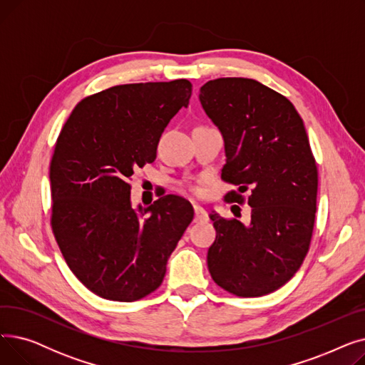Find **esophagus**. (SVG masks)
<instances>
[{
	"label": "esophagus",
	"instance_id": "esophagus-1",
	"mask_svg": "<svg viewBox=\"0 0 365 365\" xmlns=\"http://www.w3.org/2000/svg\"><path fill=\"white\" fill-rule=\"evenodd\" d=\"M194 212H195V217H194V222L195 223H200V222H204L207 220V212L200 207V205H194Z\"/></svg>",
	"mask_w": 365,
	"mask_h": 365
}]
</instances>
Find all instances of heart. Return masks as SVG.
I'll list each match as a JSON object with an SVG mask.
<instances>
[{
  "mask_svg": "<svg viewBox=\"0 0 365 365\" xmlns=\"http://www.w3.org/2000/svg\"><path fill=\"white\" fill-rule=\"evenodd\" d=\"M192 190H194V192H198V189H197V187H192Z\"/></svg>",
  "mask_w": 365,
  "mask_h": 365,
  "instance_id": "heart-1",
  "label": "heart"
}]
</instances>
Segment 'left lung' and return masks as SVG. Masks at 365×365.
I'll return each mask as SVG.
<instances>
[{"label": "left lung", "instance_id": "obj_1", "mask_svg": "<svg viewBox=\"0 0 365 365\" xmlns=\"http://www.w3.org/2000/svg\"><path fill=\"white\" fill-rule=\"evenodd\" d=\"M200 102L225 140L222 179L238 186L225 200L252 207L248 226L210 215V275L240 297L269 294L299 271L314 231L318 170L303 120L285 96L250 78L208 81Z\"/></svg>", "mask_w": 365, "mask_h": 365}]
</instances>
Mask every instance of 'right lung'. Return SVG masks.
<instances>
[{
	"label": "right lung",
	"instance_id": "add662e5",
	"mask_svg": "<svg viewBox=\"0 0 365 365\" xmlns=\"http://www.w3.org/2000/svg\"><path fill=\"white\" fill-rule=\"evenodd\" d=\"M190 94L187 80L115 86L76 105L57 138L51 229L69 269L99 297L134 302L155 292L194 219L182 197L138 210L130 201L133 173L157 158L164 128Z\"/></svg>",
	"mask_w": 365,
	"mask_h": 365
}]
</instances>
